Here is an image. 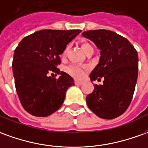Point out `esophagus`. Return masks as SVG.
<instances>
[{
  "instance_id": "esophagus-1",
  "label": "esophagus",
  "mask_w": 148,
  "mask_h": 148,
  "mask_svg": "<svg viewBox=\"0 0 148 148\" xmlns=\"http://www.w3.org/2000/svg\"><path fill=\"white\" fill-rule=\"evenodd\" d=\"M74 83H75V85H77V86H79V85L82 84V82L77 81V80H75V82H74Z\"/></svg>"
}]
</instances>
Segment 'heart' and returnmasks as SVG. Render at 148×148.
Masks as SVG:
<instances>
[{"label":"heart","mask_w":148,"mask_h":148,"mask_svg":"<svg viewBox=\"0 0 148 148\" xmlns=\"http://www.w3.org/2000/svg\"><path fill=\"white\" fill-rule=\"evenodd\" d=\"M91 45L87 42H82V49L84 51V53L86 52V49H88L89 48H91ZM67 51H68V48L66 47L62 53V57H63V58L66 57ZM86 69V66H79V65H71V66L66 67V71L68 74L72 75L73 77H77V78H82L84 75V71Z\"/></svg>","instance_id":"1"}]
</instances>
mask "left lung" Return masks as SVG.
<instances>
[{
    "instance_id": "left-lung-1",
    "label": "left lung",
    "mask_w": 148,
    "mask_h": 148,
    "mask_svg": "<svg viewBox=\"0 0 148 148\" xmlns=\"http://www.w3.org/2000/svg\"><path fill=\"white\" fill-rule=\"evenodd\" d=\"M82 35L100 49L99 64L90 75L95 89L86 97V103L97 116L112 119L123 114L132 102L138 77V53L131 42L113 31L97 29Z\"/></svg>"
}]
</instances>
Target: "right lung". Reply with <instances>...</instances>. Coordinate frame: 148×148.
I'll return each mask as SVG.
<instances>
[{"instance_id": "1", "label": "right lung", "mask_w": 148, "mask_h": 148, "mask_svg": "<svg viewBox=\"0 0 148 148\" xmlns=\"http://www.w3.org/2000/svg\"><path fill=\"white\" fill-rule=\"evenodd\" d=\"M80 29H43L24 38L14 50L13 73L18 98L23 108L32 115L45 117L59 109L74 79L57 66L59 55ZM49 72L60 74L49 77Z\"/></svg>"}]
</instances>
